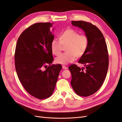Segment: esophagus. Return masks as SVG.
<instances>
[{"label":"esophagus","mask_w":122,"mask_h":122,"mask_svg":"<svg viewBox=\"0 0 122 122\" xmlns=\"http://www.w3.org/2000/svg\"><path fill=\"white\" fill-rule=\"evenodd\" d=\"M62 69H68V67H66V66H62Z\"/></svg>","instance_id":"34e87169"}]
</instances>
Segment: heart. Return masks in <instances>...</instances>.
Returning a JSON list of instances; mask_svg holds the SVG:
<instances>
[{"instance_id":"obj_1","label":"heart","mask_w":122,"mask_h":122,"mask_svg":"<svg viewBox=\"0 0 122 122\" xmlns=\"http://www.w3.org/2000/svg\"><path fill=\"white\" fill-rule=\"evenodd\" d=\"M89 44V38L85 34L73 29H67L62 33L60 39L54 38L52 40L51 48L55 55L61 53L62 45H67L66 53H62L55 58L57 64L66 65L73 62L76 58L83 56L86 51Z\"/></svg>"}]
</instances>
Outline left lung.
Segmentation results:
<instances>
[{"label":"left lung","mask_w":122,"mask_h":122,"mask_svg":"<svg viewBox=\"0 0 122 122\" xmlns=\"http://www.w3.org/2000/svg\"><path fill=\"white\" fill-rule=\"evenodd\" d=\"M72 24L83 30L89 38L88 48L78 63L80 68L72 64L69 67L71 75V84L79 96L88 97L98 90L106 78L109 56L104 36L96 26L84 21H72Z\"/></svg>","instance_id":"1"}]
</instances>
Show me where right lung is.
Masks as SVG:
<instances>
[{"label":"right lung","mask_w":122,"mask_h":122,"mask_svg":"<svg viewBox=\"0 0 122 122\" xmlns=\"http://www.w3.org/2000/svg\"><path fill=\"white\" fill-rule=\"evenodd\" d=\"M50 22L30 26L19 37L15 52V66L19 80L28 92L38 99L50 97L54 90L61 65H52L51 45L54 35ZM49 64L45 71L44 67Z\"/></svg>","instance_id":"add662e5"}]
</instances>
